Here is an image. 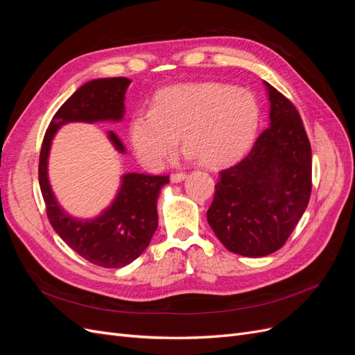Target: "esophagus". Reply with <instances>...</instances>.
Instances as JSON below:
<instances>
[{
  "label": "esophagus",
  "instance_id": "34e87169",
  "mask_svg": "<svg viewBox=\"0 0 355 355\" xmlns=\"http://www.w3.org/2000/svg\"><path fill=\"white\" fill-rule=\"evenodd\" d=\"M185 179H187V175H185V173H175V175L170 176V182H171V184H179V182L185 180Z\"/></svg>",
  "mask_w": 355,
  "mask_h": 355
}]
</instances>
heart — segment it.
<instances>
[{
	"mask_svg": "<svg viewBox=\"0 0 355 355\" xmlns=\"http://www.w3.org/2000/svg\"><path fill=\"white\" fill-rule=\"evenodd\" d=\"M261 108L254 96L218 83L176 84L159 90L153 108L136 110L128 123V141L136 158L159 170L178 145L184 157L202 164H227L254 142Z\"/></svg>",
	"mask_w": 355,
	"mask_h": 355,
	"instance_id": "b5f03b06",
	"label": "heart"
}]
</instances>
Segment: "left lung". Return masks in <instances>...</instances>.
I'll use <instances>...</instances> for the list:
<instances>
[{
  "label": "left lung",
  "instance_id": "left-lung-1",
  "mask_svg": "<svg viewBox=\"0 0 355 355\" xmlns=\"http://www.w3.org/2000/svg\"><path fill=\"white\" fill-rule=\"evenodd\" d=\"M270 127L239 164L220 171L207 222L228 250L261 257L287 241L311 196V145L293 103L263 81Z\"/></svg>",
  "mask_w": 355,
  "mask_h": 355
}]
</instances>
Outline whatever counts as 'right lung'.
I'll use <instances>...</instances> for the list:
<instances>
[{
  "mask_svg": "<svg viewBox=\"0 0 355 355\" xmlns=\"http://www.w3.org/2000/svg\"><path fill=\"white\" fill-rule=\"evenodd\" d=\"M130 80H90L75 92L53 116L40 154V188L53 230L85 261L103 268H123L141 256L158 227L157 202L168 176L124 173L116 194L98 216L81 219L60 206L49 179V157L59 128L69 123H120ZM115 151L125 154L118 136L108 130Z\"/></svg>",
  "mask_w": 355,
  "mask_h": 355,
  "instance_id": "1",
  "label": "right lung"
}]
</instances>
